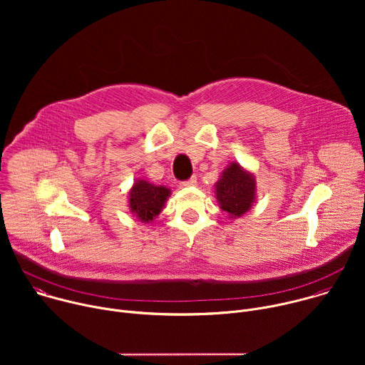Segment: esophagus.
<instances>
[{
  "label": "esophagus",
  "mask_w": 365,
  "mask_h": 365,
  "mask_svg": "<svg viewBox=\"0 0 365 365\" xmlns=\"http://www.w3.org/2000/svg\"><path fill=\"white\" fill-rule=\"evenodd\" d=\"M195 185H196V176H192V178H189V179H186V180L180 182V186H183V187L195 186Z\"/></svg>",
  "instance_id": "esophagus-1"
}]
</instances>
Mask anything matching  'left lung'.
<instances>
[{
    "instance_id": "1",
    "label": "left lung",
    "mask_w": 365,
    "mask_h": 365,
    "mask_svg": "<svg viewBox=\"0 0 365 365\" xmlns=\"http://www.w3.org/2000/svg\"><path fill=\"white\" fill-rule=\"evenodd\" d=\"M254 195L252 176L244 172L240 165L231 163L217 183V197L222 210L232 217H241L251 207Z\"/></svg>"
}]
</instances>
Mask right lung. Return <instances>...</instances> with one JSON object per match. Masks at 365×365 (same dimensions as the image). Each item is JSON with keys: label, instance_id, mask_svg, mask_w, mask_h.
Listing matches in <instances>:
<instances>
[{"label": "right lung", "instance_id": "add662e5", "mask_svg": "<svg viewBox=\"0 0 365 365\" xmlns=\"http://www.w3.org/2000/svg\"><path fill=\"white\" fill-rule=\"evenodd\" d=\"M169 195L170 190L165 186H154L140 180L134 183L130 192L131 212H134L143 222H150L160 214Z\"/></svg>", "mask_w": 365, "mask_h": 365}]
</instances>
